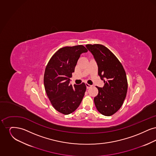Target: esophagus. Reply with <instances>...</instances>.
I'll use <instances>...</instances> for the list:
<instances>
[{"label":"esophagus","mask_w":156,"mask_h":156,"mask_svg":"<svg viewBox=\"0 0 156 156\" xmlns=\"http://www.w3.org/2000/svg\"><path fill=\"white\" fill-rule=\"evenodd\" d=\"M86 87H87V89H89V88H90L92 87V85H89L88 83H86Z\"/></svg>","instance_id":"esophagus-1"}]
</instances>
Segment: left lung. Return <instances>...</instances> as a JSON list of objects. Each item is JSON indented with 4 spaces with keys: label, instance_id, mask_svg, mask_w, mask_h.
<instances>
[{
    "label": "left lung",
    "instance_id": "left-lung-1",
    "mask_svg": "<svg viewBox=\"0 0 156 156\" xmlns=\"http://www.w3.org/2000/svg\"><path fill=\"white\" fill-rule=\"evenodd\" d=\"M98 67V75L104 81L102 88L97 87L98 94L94 98L97 110L105 116H111L123 105L127 90L126 72L119 59L106 47L87 44Z\"/></svg>",
    "mask_w": 156,
    "mask_h": 156
}]
</instances>
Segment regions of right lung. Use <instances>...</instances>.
<instances>
[{
    "label": "right lung",
    "instance_id": "add662e5",
    "mask_svg": "<svg viewBox=\"0 0 156 156\" xmlns=\"http://www.w3.org/2000/svg\"><path fill=\"white\" fill-rule=\"evenodd\" d=\"M87 51L82 45L61 48L52 55L45 68L44 85L46 94L55 109L62 114L74 112L85 95V83L73 87L69 78L81 54Z\"/></svg>",
    "mask_w": 156,
    "mask_h": 156
}]
</instances>
